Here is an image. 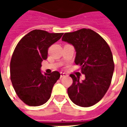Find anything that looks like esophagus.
Listing matches in <instances>:
<instances>
[{
    "label": "esophagus",
    "mask_w": 127,
    "mask_h": 127,
    "mask_svg": "<svg viewBox=\"0 0 127 127\" xmlns=\"http://www.w3.org/2000/svg\"><path fill=\"white\" fill-rule=\"evenodd\" d=\"M67 74L66 73H63V72H61V77H63L64 76H66Z\"/></svg>",
    "instance_id": "34e87169"
}]
</instances>
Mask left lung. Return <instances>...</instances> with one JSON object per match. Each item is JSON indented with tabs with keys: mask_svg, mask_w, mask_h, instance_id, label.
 Here are the masks:
<instances>
[{
	"mask_svg": "<svg viewBox=\"0 0 127 127\" xmlns=\"http://www.w3.org/2000/svg\"><path fill=\"white\" fill-rule=\"evenodd\" d=\"M62 41L72 45L76 52L75 63L80 64L85 80L73 74V84L67 93L70 99L81 107L98 103L108 90L114 70L112 52L106 41L91 29L66 32Z\"/></svg>",
	"mask_w": 127,
	"mask_h": 127,
	"instance_id": "obj_1",
	"label": "left lung"
}]
</instances>
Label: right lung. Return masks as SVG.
<instances>
[{
    "label": "right lung",
    "mask_w": 127,
    "mask_h": 127,
    "mask_svg": "<svg viewBox=\"0 0 127 127\" xmlns=\"http://www.w3.org/2000/svg\"><path fill=\"white\" fill-rule=\"evenodd\" d=\"M63 33H49L34 30L26 34L15 47L10 63V74L17 95L30 106H39L50 98L58 71L42 73L41 62L46 60L48 48Z\"/></svg>",
    "instance_id": "obj_1"
}]
</instances>
